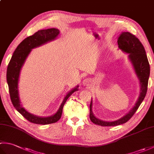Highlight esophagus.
Here are the masks:
<instances>
[{"label":"esophagus","instance_id":"34e87169","mask_svg":"<svg viewBox=\"0 0 154 154\" xmlns=\"http://www.w3.org/2000/svg\"><path fill=\"white\" fill-rule=\"evenodd\" d=\"M83 84L84 85H86V86L90 85L91 84V80L90 79H89V78L84 79L83 81Z\"/></svg>","mask_w":154,"mask_h":154}]
</instances>
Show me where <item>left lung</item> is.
Instances as JSON below:
<instances>
[{"mask_svg": "<svg viewBox=\"0 0 154 154\" xmlns=\"http://www.w3.org/2000/svg\"><path fill=\"white\" fill-rule=\"evenodd\" d=\"M118 45L121 51L128 55L129 61L132 63L136 77L139 80L140 93L132 109L120 119L114 121H104L98 119L93 112V102L90 104V119L91 122L102 126H114L126 123L131 119L144 99L148 89L150 68L145 49L135 35L130 32H122L118 38Z\"/></svg>", "mask_w": 154, "mask_h": 154, "instance_id": "left-lung-1", "label": "left lung"}]
</instances>
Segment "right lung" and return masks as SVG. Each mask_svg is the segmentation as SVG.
Returning a JSON list of instances; mask_svg holds the SVG:
<instances>
[{
    "mask_svg": "<svg viewBox=\"0 0 154 154\" xmlns=\"http://www.w3.org/2000/svg\"><path fill=\"white\" fill-rule=\"evenodd\" d=\"M59 34H60V30L58 29L49 28L45 29V30H38L34 35L25 38L16 48L7 67L6 80H7L9 93L13 106L26 119L34 124H44H44H49L57 122L61 116L63 106L67 99L74 92L77 91L79 89H78L79 85H77L69 92H68L65 96L57 112L53 115L47 117L39 116L29 112L22 106L21 101L20 100L18 91L20 74L22 68L29 54H30L32 49L55 40Z\"/></svg>",
    "mask_w": 154,
    "mask_h": 154,
    "instance_id": "obj_1",
    "label": "right lung"
}]
</instances>
